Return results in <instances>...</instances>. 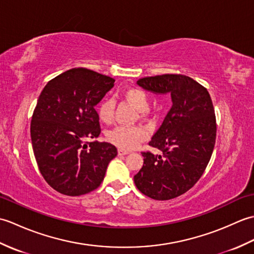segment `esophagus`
Here are the masks:
<instances>
[{
  "instance_id": "obj_1",
  "label": "esophagus",
  "mask_w": 254,
  "mask_h": 254,
  "mask_svg": "<svg viewBox=\"0 0 254 254\" xmlns=\"http://www.w3.org/2000/svg\"><path fill=\"white\" fill-rule=\"evenodd\" d=\"M118 153H119V155H127L130 152H128V150H127V149L119 148V149H118Z\"/></svg>"
}]
</instances>
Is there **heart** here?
Listing matches in <instances>:
<instances>
[{
	"mask_svg": "<svg viewBox=\"0 0 254 254\" xmlns=\"http://www.w3.org/2000/svg\"><path fill=\"white\" fill-rule=\"evenodd\" d=\"M123 98L146 117V110L149 108V98L145 91L139 88H127L123 91ZM97 112L101 122L109 124L115 116V104L109 98L102 99L97 106ZM108 141L122 149H133L139 143L147 138V131L142 127H117L107 134Z\"/></svg>",
	"mask_w": 254,
	"mask_h": 254,
	"instance_id": "b5f03b06",
	"label": "heart"
}]
</instances>
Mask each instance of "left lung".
<instances>
[{"instance_id":"1","label":"left lung","mask_w":254,"mask_h":254,"mask_svg":"<svg viewBox=\"0 0 254 254\" xmlns=\"http://www.w3.org/2000/svg\"><path fill=\"white\" fill-rule=\"evenodd\" d=\"M136 84L155 94H170L172 106L149 146L134 183L145 195L166 201L195 185L206 169L216 139V118L207 89L181 74L144 77Z\"/></svg>"}]
</instances>
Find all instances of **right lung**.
Here are the masks:
<instances>
[{"mask_svg": "<svg viewBox=\"0 0 254 254\" xmlns=\"http://www.w3.org/2000/svg\"><path fill=\"white\" fill-rule=\"evenodd\" d=\"M115 79L88 68H71L49 80L38 98L30 123L37 165L48 185L78 196L98 188L118 155L107 142H88L100 134L96 105Z\"/></svg>", "mask_w": 254, "mask_h": 254, "instance_id": "right-lung-1", "label": "right lung"}]
</instances>
